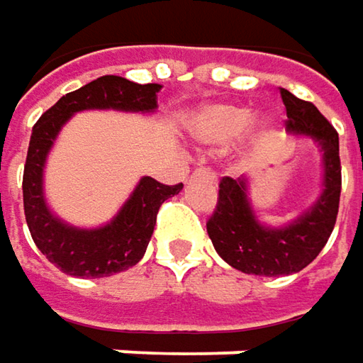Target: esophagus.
I'll use <instances>...</instances> for the list:
<instances>
[{
  "instance_id": "1",
  "label": "esophagus",
  "mask_w": 363,
  "mask_h": 363,
  "mask_svg": "<svg viewBox=\"0 0 363 363\" xmlns=\"http://www.w3.org/2000/svg\"><path fill=\"white\" fill-rule=\"evenodd\" d=\"M191 177H194V179H206V182L216 184V173L212 172V169H206V167H202V169H196V172L191 173Z\"/></svg>"
}]
</instances>
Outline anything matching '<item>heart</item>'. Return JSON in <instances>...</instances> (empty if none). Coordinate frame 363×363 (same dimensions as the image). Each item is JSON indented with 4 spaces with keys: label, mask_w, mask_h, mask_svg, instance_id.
<instances>
[{
    "label": "heart",
    "mask_w": 363,
    "mask_h": 363,
    "mask_svg": "<svg viewBox=\"0 0 363 363\" xmlns=\"http://www.w3.org/2000/svg\"><path fill=\"white\" fill-rule=\"evenodd\" d=\"M251 120L247 108L216 104L200 110L191 120V135L206 147H223L243 133ZM265 128V124H262Z\"/></svg>",
    "instance_id": "1"
}]
</instances>
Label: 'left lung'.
<instances>
[{
	"instance_id": "1",
	"label": "left lung",
	"mask_w": 363,
	"mask_h": 363,
	"mask_svg": "<svg viewBox=\"0 0 363 363\" xmlns=\"http://www.w3.org/2000/svg\"><path fill=\"white\" fill-rule=\"evenodd\" d=\"M286 128L311 136L323 151V191L296 220L280 228L263 227L247 198V179L223 177L218 202L206 223L216 253L235 269L255 276H290L304 269L320 253L335 227L341 196L339 135L315 104L280 87Z\"/></svg>"
}]
</instances>
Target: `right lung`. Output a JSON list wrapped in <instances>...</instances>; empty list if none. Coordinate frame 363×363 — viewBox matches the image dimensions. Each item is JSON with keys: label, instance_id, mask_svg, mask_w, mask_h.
<instances>
[{"label": "right lung", "instance_id": "right-lung-1", "mask_svg": "<svg viewBox=\"0 0 363 363\" xmlns=\"http://www.w3.org/2000/svg\"><path fill=\"white\" fill-rule=\"evenodd\" d=\"M159 83L128 82L118 75H104L63 96L32 128L24 165V214L36 247L46 259L75 278H104L124 272L143 259L151 241L161 204L179 194L184 184L165 186L143 177L120 212L100 228L69 227L45 202L43 172L46 155L63 124L82 110L153 112Z\"/></svg>", "mask_w": 363, "mask_h": 363}]
</instances>
